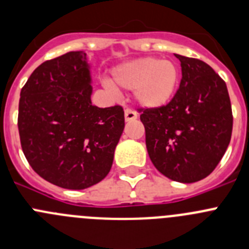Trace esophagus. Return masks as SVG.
<instances>
[{"label":"esophagus","instance_id":"34e87169","mask_svg":"<svg viewBox=\"0 0 249 249\" xmlns=\"http://www.w3.org/2000/svg\"><path fill=\"white\" fill-rule=\"evenodd\" d=\"M138 118V114H136L135 110L127 108L125 109V120L126 122H131V120H135Z\"/></svg>","mask_w":249,"mask_h":249}]
</instances>
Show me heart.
<instances>
[{
  "label": "heart",
  "mask_w": 249,
  "mask_h": 249,
  "mask_svg": "<svg viewBox=\"0 0 249 249\" xmlns=\"http://www.w3.org/2000/svg\"><path fill=\"white\" fill-rule=\"evenodd\" d=\"M113 81L125 89H135V99L140 106L159 108L168 103L177 89L179 69L169 60L142 57L115 67Z\"/></svg>",
  "instance_id": "heart-1"
}]
</instances>
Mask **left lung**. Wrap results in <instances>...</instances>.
<instances>
[{
    "instance_id": "8db88e82",
    "label": "left lung",
    "mask_w": 249,
    "mask_h": 249,
    "mask_svg": "<svg viewBox=\"0 0 249 249\" xmlns=\"http://www.w3.org/2000/svg\"><path fill=\"white\" fill-rule=\"evenodd\" d=\"M182 80L159 108H139L148 156L176 182H198L221 161L232 135L231 101L225 81L206 62L176 55Z\"/></svg>"
}]
</instances>
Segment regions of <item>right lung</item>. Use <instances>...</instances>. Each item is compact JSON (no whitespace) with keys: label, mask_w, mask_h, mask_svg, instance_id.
Returning <instances> with one entry per match:
<instances>
[{"label":"right lung","mask_w":249,"mask_h":249,"mask_svg":"<svg viewBox=\"0 0 249 249\" xmlns=\"http://www.w3.org/2000/svg\"><path fill=\"white\" fill-rule=\"evenodd\" d=\"M86 53L70 51L39 65L20 90L18 131L30 167L65 189L107 177L124 130L123 107L90 102Z\"/></svg>","instance_id":"obj_1"}]
</instances>
